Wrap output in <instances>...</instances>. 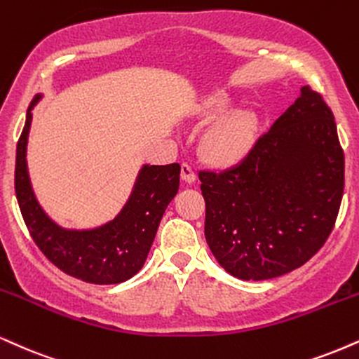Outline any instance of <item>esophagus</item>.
<instances>
[{"mask_svg": "<svg viewBox=\"0 0 359 359\" xmlns=\"http://www.w3.org/2000/svg\"><path fill=\"white\" fill-rule=\"evenodd\" d=\"M180 175H182V180H185L187 184L196 182V172H194L191 163H182V167H180Z\"/></svg>", "mask_w": 359, "mask_h": 359, "instance_id": "obj_1", "label": "esophagus"}]
</instances>
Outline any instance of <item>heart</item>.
Returning a JSON list of instances; mask_svg holds the SVG:
<instances>
[{
  "label": "heart",
  "instance_id": "1",
  "mask_svg": "<svg viewBox=\"0 0 359 359\" xmlns=\"http://www.w3.org/2000/svg\"><path fill=\"white\" fill-rule=\"evenodd\" d=\"M227 95H214L204 103L205 118L223 115L207 128L202 137V152L215 163H236L252 149L259 132V116L250 109H236L226 114L231 107Z\"/></svg>",
  "mask_w": 359,
  "mask_h": 359
}]
</instances>
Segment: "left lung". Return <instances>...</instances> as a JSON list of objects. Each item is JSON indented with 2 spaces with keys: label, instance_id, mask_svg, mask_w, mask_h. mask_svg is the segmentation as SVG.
I'll return each mask as SVG.
<instances>
[{
  "label": "left lung",
  "instance_id": "8db88e82",
  "mask_svg": "<svg viewBox=\"0 0 359 359\" xmlns=\"http://www.w3.org/2000/svg\"><path fill=\"white\" fill-rule=\"evenodd\" d=\"M205 241L229 274L264 280L308 262L331 234L344 189L334 116L309 86L243 162L201 172Z\"/></svg>",
  "mask_w": 359,
  "mask_h": 359
}]
</instances>
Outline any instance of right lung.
<instances>
[{
    "instance_id": "obj_1",
    "label": "right lung",
    "mask_w": 359,
    "mask_h": 359,
    "mask_svg": "<svg viewBox=\"0 0 359 359\" xmlns=\"http://www.w3.org/2000/svg\"><path fill=\"white\" fill-rule=\"evenodd\" d=\"M38 93L28 107L27 122L16 145L15 191L34 244L63 273L92 284H118L144 266L167 205L179 191L180 165L144 163L120 212L92 229H67L56 224L34 196L28 174L27 145Z\"/></svg>"
}]
</instances>
